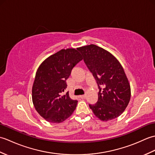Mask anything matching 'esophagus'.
Masks as SVG:
<instances>
[{"instance_id": "esophagus-1", "label": "esophagus", "mask_w": 155, "mask_h": 155, "mask_svg": "<svg viewBox=\"0 0 155 155\" xmlns=\"http://www.w3.org/2000/svg\"><path fill=\"white\" fill-rule=\"evenodd\" d=\"M79 97H80L81 98H86V95H85V94H83V95H80Z\"/></svg>"}]
</instances>
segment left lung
<instances>
[{
  "instance_id": "1",
  "label": "left lung",
  "mask_w": 155,
  "mask_h": 155,
  "mask_svg": "<svg viewBox=\"0 0 155 155\" xmlns=\"http://www.w3.org/2000/svg\"><path fill=\"white\" fill-rule=\"evenodd\" d=\"M79 51L99 89L98 101L89 104L90 108L101 120L114 119L130 99V86L123 67L110 52L97 45L84 46Z\"/></svg>"
}]
</instances>
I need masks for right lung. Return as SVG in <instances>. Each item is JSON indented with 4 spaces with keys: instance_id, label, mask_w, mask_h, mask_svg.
Wrapping results in <instances>:
<instances>
[{
    "instance_id": "obj_1",
    "label": "right lung",
    "mask_w": 155,
    "mask_h": 155,
    "mask_svg": "<svg viewBox=\"0 0 155 155\" xmlns=\"http://www.w3.org/2000/svg\"><path fill=\"white\" fill-rule=\"evenodd\" d=\"M80 48L62 49L42 62L36 72L32 99L36 110L52 123L64 121L73 113L77 100L63 94L72 69L83 60Z\"/></svg>"
}]
</instances>
